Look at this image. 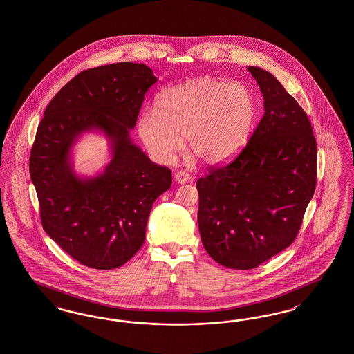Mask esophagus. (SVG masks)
<instances>
[{"label": "esophagus", "instance_id": "esophagus-1", "mask_svg": "<svg viewBox=\"0 0 354 354\" xmlns=\"http://www.w3.org/2000/svg\"><path fill=\"white\" fill-rule=\"evenodd\" d=\"M174 179H175V182H176V183H179V185H183V183H185V182L191 180V179H192V176H191L189 174H187V172L180 171V172H175V175H174Z\"/></svg>", "mask_w": 354, "mask_h": 354}]
</instances>
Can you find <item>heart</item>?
Instances as JSON below:
<instances>
[{
	"label": "heart",
	"instance_id": "heart-1",
	"mask_svg": "<svg viewBox=\"0 0 354 354\" xmlns=\"http://www.w3.org/2000/svg\"><path fill=\"white\" fill-rule=\"evenodd\" d=\"M257 103L251 88L218 78L189 80L165 88L156 110L146 109L138 133L158 163H169L188 147L207 165H220L241 151L252 134Z\"/></svg>",
	"mask_w": 354,
	"mask_h": 354
}]
</instances>
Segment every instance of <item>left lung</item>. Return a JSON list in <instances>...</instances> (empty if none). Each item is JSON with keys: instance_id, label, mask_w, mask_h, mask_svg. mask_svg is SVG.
Segmentation results:
<instances>
[{"instance_id": "obj_1", "label": "left lung", "mask_w": 354, "mask_h": 354, "mask_svg": "<svg viewBox=\"0 0 354 354\" xmlns=\"http://www.w3.org/2000/svg\"><path fill=\"white\" fill-rule=\"evenodd\" d=\"M264 117L232 163L196 183L198 224L207 253L232 270H252L296 239L316 188L310 122L270 71L248 66Z\"/></svg>"}]
</instances>
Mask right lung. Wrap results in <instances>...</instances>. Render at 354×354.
Segmentation results:
<instances>
[{
  "label": "right lung",
  "instance_id": "right-lung-1",
  "mask_svg": "<svg viewBox=\"0 0 354 354\" xmlns=\"http://www.w3.org/2000/svg\"><path fill=\"white\" fill-rule=\"evenodd\" d=\"M156 81L145 64L84 70L55 94L37 129L29 171L44 230L86 267L127 263L145 243L152 204L172 183L171 171L130 136ZM84 132H102L111 146V162L94 177L78 176L72 165V147Z\"/></svg>",
  "mask_w": 354,
  "mask_h": 354
}]
</instances>
